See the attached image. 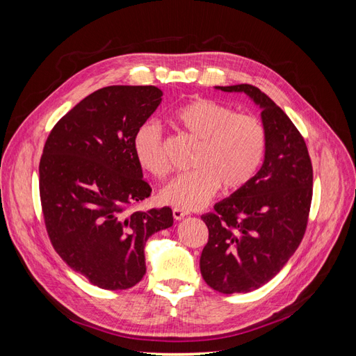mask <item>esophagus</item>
Instances as JSON below:
<instances>
[{
  "mask_svg": "<svg viewBox=\"0 0 356 356\" xmlns=\"http://www.w3.org/2000/svg\"><path fill=\"white\" fill-rule=\"evenodd\" d=\"M172 215H174V218H175L177 221H179V220L184 218L187 213H186L184 211H182V209H178V208H175L174 211H172Z\"/></svg>",
  "mask_w": 356,
  "mask_h": 356,
  "instance_id": "esophagus-1",
  "label": "esophagus"
}]
</instances>
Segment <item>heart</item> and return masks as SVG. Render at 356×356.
<instances>
[{"label": "heart", "mask_w": 356, "mask_h": 356, "mask_svg": "<svg viewBox=\"0 0 356 356\" xmlns=\"http://www.w3.org/2000/svg\"><path fill=\"white\" fill-rule=\"evenodd\" d=\"M190 138L200 143L193 168L160 188L159 200L178 209L204 207L218 191H238L252 179L264 154L266 132L261 122L250 114H236L227 105L211 99H195L172 114ZM138 165L161 178L168 172L161 127L145 122L134 136Z\"/></svg>", "instance_id": "1"}]
</instances>
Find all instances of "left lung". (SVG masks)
<instances>
[{"mask_svg":"<svg viewBox=\"0 0 356 356\" xmlns=\"http://www.w3.org/2000/svg\"><path fill=\"white\" fill-rule=\"evenodd\" d=\"M215 89L245 93L260 106L266 147L252 179L202 215L209 239L200 272L218 293H251L282 270L303 239L314 170L303 136L266 93L251 84Z\"/></svg>","mask_w":356,"mask_h":356,"instance_id":"8db88e82","label":"left lung"}]
</instances>
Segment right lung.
<instances>
[{
    "instance_id": "obj_1",
    "label": "right lung",
    "mask_w": 356,
    "mask_h": 356,
    "mask_svg": "<svg viewBox=\"0 0 356 356\" xmlns=\"http://www.w3.org/2000/svg\"><path fill=\"white\" fill-rule=\"evenodd\" d=\"M156 86H108L63 115L40 161V196L50 241L72 270L104 289L145 275L147 241L172 227V209L129 212L149 196L134 154L136 129L161 102Z\"/></svg>"
}]
</instances>
